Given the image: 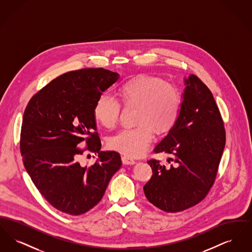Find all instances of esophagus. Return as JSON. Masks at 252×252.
<instances>
[{
  "instance_id": "obj_1",
  "label": "esophagus",
  "mask_w": 252,
  "mask_h": 252,
  "mask_svg": "<svg viewBox=\"0 0 252 252\" xmlns=\"http://www.w3.org/2000/svg\"><path fill=\"white\" fill-rule=\"evenodd\" d=\"M122 160H123V162H124L125 164H134V163L136 162L134 158H132L131 157L128 156V155H126V154H125V155L122 156Z\"/></svg>"
}]
</instances>
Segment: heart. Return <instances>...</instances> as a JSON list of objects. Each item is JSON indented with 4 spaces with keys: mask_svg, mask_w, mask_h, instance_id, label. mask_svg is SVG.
<instances>
[{
    "mask_svg": "<svg viewBox=\"0 0 252 252\" xmlns=\"http://www.w3.org/2000/svg\"><path fill=\"white\" fill-rule=\"evenodd\" d=\"M117 95L125 107H136L137 126L124 128L108 139L111 149L128 156L141 155L158 134L167 132L178 120L181 108V95L175 85L163 79L138 75L124 82ZM121 106L114 98L102 94L96 100L94 116L106 128L113 127L119 120Z\"/></svg>",
    "mask_w": 252,
    "mask_h": 252,
    "instance_id": "1",
    "label": "heart"
}]
</instances>
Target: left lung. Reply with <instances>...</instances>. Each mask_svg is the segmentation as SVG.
<instances>
[{"instance_id":"left-lung-1","label":"left lung","mask_w":252,"mask_h":252,"mask_svg":"<svg viewBox=\"0 0 252 252\" xmlns=\"http://www.w3.org/2000/svg\"><path fill=\"white\" fill-rule=\"evenodd\" d=\"M184 85L179 118L154 148L155 153L172 155L167 161L174 165L148 160L153 175L144 186L148 201L166 213L184 211L203 199L215 182L226 143L211 91L194 74L184 77Z\"/></svg>"}]
</instances>
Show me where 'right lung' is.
<instances>
[{"label":"right lung","instance_id":"obj_1","mask_svg":"<svg viewBox=\"0 0 252 252\" xmlns=\"http://www.w3.org/2000/svg\"><path fill=\"white\" fill-rule=\"evenodd\" d=\"M119 79V73L98 69L66 72L31 98L24 113L21 153L36 189L53 207L71 216L98 203L122 165L115 151H101L94 108L96 100ZM85 139L98 154L96 163L76 160Z\"/></svg>","mask_w":252,"mask_h":252}]
</instances>
